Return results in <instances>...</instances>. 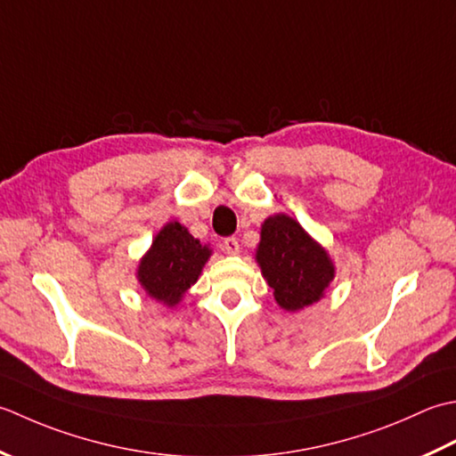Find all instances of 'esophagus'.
<instances>
[{"mask_svg":"<svg viewBox=\"0 0 456 456\" xmlns=\"http://www.w3.org/2000/svg\"><path fill=\"white\" fill-rule=\"evenodd\" d=\"M222 246H224L226 254H230V256H234V254L240 252V244H238L236 238H226L224 244H222Z\"/></svg>","mask_w":456,"mask_h":456,"instance_id":"1","label":"esophagus"}]
</instances>
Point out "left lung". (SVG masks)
I'll use <instances>...</instances> for the list:
<instances>
[{
    "instance_id": "obj_1",
    "label": "left lung",
    "mask_w": 456,
    "mask_h": 456,
    "mask_svg": "<svg viewBox=\"0 0 456 456\" xmlns=\"http://www.w3.org/2000/svg\"><path fill=\"white\" fill-rule=\"evenodd\" d=\"M256 259L281 309L295 313L321 301L334 280V265L319 241L287 215L262 224Z\"/></svg>"
}]
</instances>
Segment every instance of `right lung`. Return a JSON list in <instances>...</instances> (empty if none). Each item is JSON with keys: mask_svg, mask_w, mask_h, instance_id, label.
Instances as JSON below:
<instances>
[{"mask_svg": "<svg viewBox=\"0 0 456 456\" xmlns=\"http://www.w3.org/2000/svg\"><path fill=\"white\" fill-rule=\"evenodd\" d=\"M210 254L212 249L192 238L179 222H167L139 259L137 281L151 299L175 306L197 283Z\"/></svg>", "mask_w": 456, "mask_h": 456, "instance_id": "obj_1", "label": "right lung"}]
</instances>
